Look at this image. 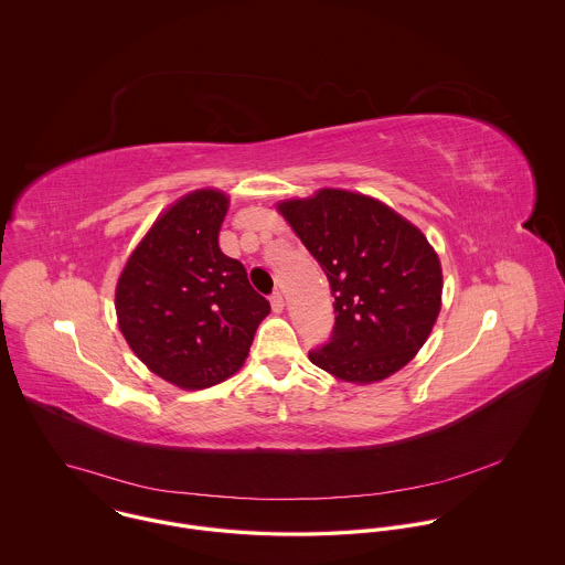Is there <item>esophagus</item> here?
I'll return each instance as SVG.
<instances>
[{
  "mask_svg": "<svg viewBox=\"0 0 565 565\" xmlns=\"http://www.w3.org/2000/svg\"><path fill=\"white\" fill-rule=\"evenodd\" d=\"M269 302H271V311L274 313H282L285 311V298H282V294H271V298H269Z\"/></svg>",
  "mask_w": 565,
  "mask_h": 565,
  "instance_id": "34e87169",
  "label": "esophagus"
}]
</instances>
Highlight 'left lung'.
Instances as JSON below:
<instances>
[{"label":"left lung","instance_id":"1","mask_svg":"<svg viewBox=\"0 0 565 565\" xmlns=\"http://www.w3.org/2000/svg\"><path fill=\"white\" fill-rule=\"evenodd\" d=\"M322 265L334 298V330L313 365L372 385L401 372L426 343L441 311V263L424 233L385 202L320 189L276 204Z\"/></svg>","mask_w":565,"mask_h":565}]
</instances>
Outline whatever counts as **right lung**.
<instances>
[{
    "mask_svg": "<svg viewBox=\"0 0 565 565\" xmlns=\"http://www.w3.org/2000/svg\"><path fill=\"white\" fill-rule=\"evenodd\" d=\"M228 193L206 186L169 204L128 256L115 287L117 323L139 361L180 390L237 374L269 302L220 249Z\"/></svg>",
    "mask_w": 565,
    "mask_h": 565,
    "instance_id": "obj_1",
    "label": "right lung"
}]
</instances>
